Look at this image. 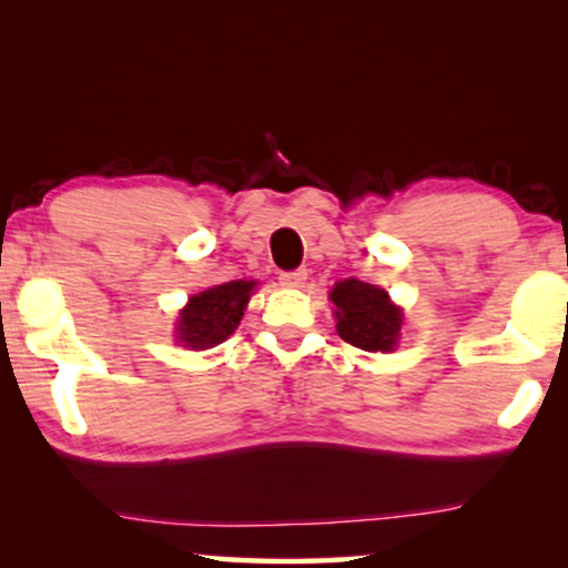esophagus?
Wrapping results in <instances>:
<instances>
[{"instance_id":"1","label":"esophagus","mask_w":568,"mask_h":568,"mask_svg":"<svg viewBox=\"0 0 568 568\" xmlns=\"http://www.w3.org/2000/svg\"><path fill=\"white\" fill-rule=\"evenodd\" d=\"M305 278H307V271H305V268L282 271V274H278V282H282V286H290V290H294V286L305 284Z\"/></svg>"}]
</instances>
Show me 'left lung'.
<instances>
[{
    "label": "left lung",
    "mask_w": 568,
    "mask_h": 568,
    "mask_svg": "<svg viewBox=\"0 0 568 568\" xmlns=\"http://www.w3.org/2000/svg\"><path fill=\"white\" fill-rule=\"evenodd\" d=\"M338 336L364 352H390L400 336V310L375 284L346 278L331 292Z\"/></svg>",
    "instance_id": "8db88e82"
}]
</instances>
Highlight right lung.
I'll return each instance as SVG.
<instances>
[{
    "label": "right lung",
    "mask_w": 568,
    "mask_h": 568,
    "mask_svg": "<svg viewBox=\"0 0 568 568\" xmlns=\"http://www.w3.org/2000/svg\"><path fill=\"white\" fill-rule=\"evenodd\" d=\"M255 282H230L191 297L178 321V338L191 348H212L232 336Z\"/></svg>",
    "instance_id": "1"
}]
</instances>
